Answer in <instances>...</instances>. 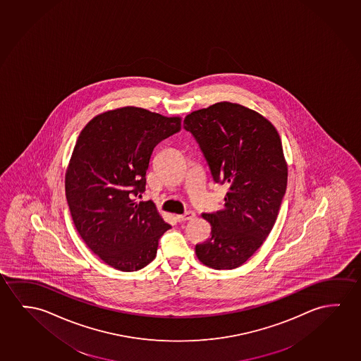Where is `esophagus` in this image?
<instances>
[{
	"label": "esophagus",
	"mask_w": 361,
	"mask_h": 361,
	"mask_svg": "<svg viewBox=\"0 0 361 361\" xmlns=\"http://www.w3.org/2000/svg\"><path fill=\"white\" fill-rule=\"evenodd\" d=\"M195 217V212L192 211H188V212H185L183 215H178L176 219H178V221H189V220H192Z\"/></svg>",
	"instance_id": "obj_1"
}]
</instances>
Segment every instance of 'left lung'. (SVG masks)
I'll return each instance as SVG.
<instances>
[{"label":"left lung","mask_w":361,"mask_h":361,"mask_svg":"<svg viewBox=\"0 0 361 361\" xmlns=\"http://www.w3.org/2000/svg\"><path fill=\"white\" fill-rule=\"evenodd\" d=\"M183 128L200 145L214 181L228 188L221 210L202 214L211 236L195 252L206 267L236 269L276 221L288 185L281 139L267 117L228 101L191 112Z\"/></svg>","instance_id":"1"}]
</instances>
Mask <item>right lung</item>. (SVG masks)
<instances>
[{"mask_svg":"<svg viewBox=\"0 0 361 361\" xmlns=\"http://www.w3.org/2000/svg\"><path fill=\"white\" fill-rule=\"evenodd\" d=\"M181 128V117L126 106L82 128L67 166L65 190L75 228L107 265L137 271L155 259L170 225L152 201H140L154 147Z\"/></svg>","mask_w":361,"mask_h":361,"instance_id":"right-lung-1","label":"right lung"}]
</instances>
